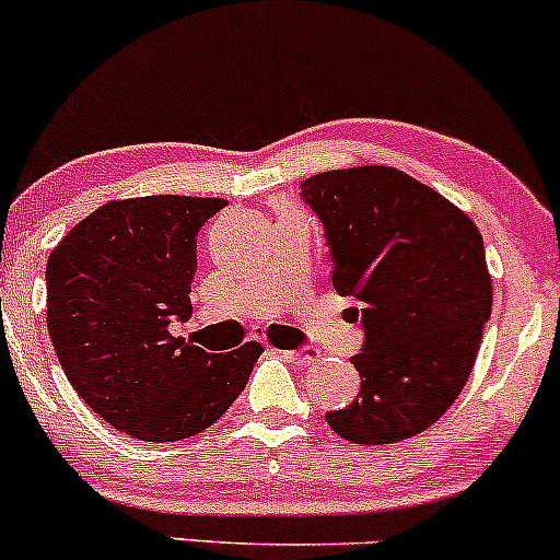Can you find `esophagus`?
I'll use <instances>...</instances> for the list:
<instances>
[{
  "label": "esophagus",
  "instance_id": "obj_1",
  "mask_svg": "<svg viewBox=\"0 0 560 560\" xmlns=\"http://www.w3.org/2000/svg\"><path fill=\"white\" fill-rule=\"evenodd\" d=\"M284 355L289 358V361H294L300 365H313L320 358V352L316 350V347H300V350H289V352H284Z\"/></svg>",
  "mask_w": 560,
  "mask_h": 560
}]
</instances>
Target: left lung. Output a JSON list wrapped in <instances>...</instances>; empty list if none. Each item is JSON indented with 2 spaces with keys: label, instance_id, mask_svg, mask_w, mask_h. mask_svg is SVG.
<instances>
[{
  "label": "left lung",
  "instance_id": "obj_1",
  "mask_svg": "<svg viewBox=\"0 0 560 560\" xmlns=\"http://www.w3.org/2000/svg\"><path fill=\"white\" fill-rule=\"evenodd\" d=\"M324 226L331 284L355 298L361 392L326 413L355 445L423 432L464 389L492 313L479 229L440 191L387 165L326 171L300 184Z\"/></svg>",
  "mask_w": 560,
  "mask_h": 560
}]
</instances>
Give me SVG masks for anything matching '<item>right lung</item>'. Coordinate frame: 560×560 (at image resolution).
I'll return each instance as SVG.
<instances>
[{"instance_id":"add662e5","label":"right lung","mask_w":560,"mask_h":560,"mask_svg":"<svg viewBox=\"0 0 560 560\" xmlns=\"http://www.w3.org/2000/svg\"><path fill=\"white\" fill-rule=\"evenodd\" d=\"M226 199L137 197L102 205L47 262V329L68 382L118 432L176 442L240 397L262 347L205 352L173 337L191 316L197 234Z\"/></svg>"}]
</instances>
